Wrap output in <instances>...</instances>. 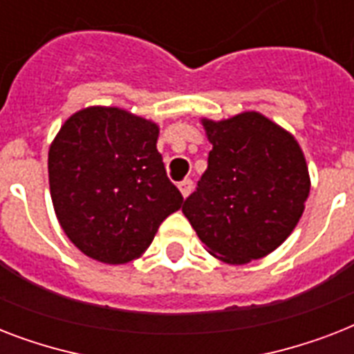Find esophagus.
<instances>
[{
    "label": "esophagus",
    "mask_w": 354,
    "mask_h": 354,
    "mask_svg": "<svg viewBox=\"0 0 354 354\" xmlns=\"http://www.w3.org/2000/svg\"><path fill=\"white\" fill-rule=\"evenodd\" d=\"M178 189H180V193H182L183 198H187L189 194L193 193V182H191V180H183V182L178 183Z\"/></svg>",
    "instance_id": "1"
}]
</instances>
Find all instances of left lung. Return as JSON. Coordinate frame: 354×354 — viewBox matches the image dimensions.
Returning a JSON list of instances; mask_svg holds the SVG:
<instances>
[{"label": "left lung", "mask_w": 354, "mask_h": 354, "mask_svg": "<svg viewBox=\"0 0 354 354\" xmlns=\"http://www.w3.org/2000/svg\"><path fill=\"white\" fill-rule=\"evenodd\" d=\"M202 124L213 150L183 215L213 257L227 264L266 257L305 211L310 176L301 147L259 112Z\"/></svg>", "instance_id": "1"}]
</instances>
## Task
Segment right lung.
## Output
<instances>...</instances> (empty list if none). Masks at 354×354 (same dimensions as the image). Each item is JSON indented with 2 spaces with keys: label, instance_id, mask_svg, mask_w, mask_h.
Listing matches in <instances>:
<instances>
[{
  "label": "right lung",
  "instance_id": "right-lung-1",
  "mask_svg": "<svg viewBox=\"0 0 354 354\" xmlns=\"http://www.w3.org/2000/svg\"><path fill=\"white\" fill-rule=\"evenodd\" d=\"M160 127L118 106H88L66 119L47 158L57 218L88 257H141L183 198L158 152Z\"/></svg>",
  "mask_w": 354,
  "mask_h": 354
}]
</instances>
